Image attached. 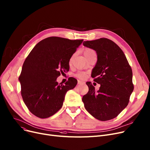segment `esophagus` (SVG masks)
Masks as SVG:
<instances>
[{
    "mask_svg": "<svg viewBox=\"0 0 150 150\" xmlns=\"http://www.w3.org/2000/svg\"><path fill=\"white\" fill-rule=\"evenodd\" d=\"M78 84H84V82H83L81 81H80V80H78Z\"/></svg>",
    "mask_w": 150,
    "mask_h": 150,
    "instance_id": "esophagus-1",
    "label": "esophagus"
}]
</instances>
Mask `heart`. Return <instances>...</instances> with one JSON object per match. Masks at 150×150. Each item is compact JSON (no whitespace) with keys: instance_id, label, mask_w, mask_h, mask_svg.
I'll return each mask as SVG.
<instances>
[{"instance_id":"1","label":"heart","mask_w":150,"mask_h":150,"mask_svg":"<svg viewBox=\"0 0 150 150\" xmlns=\"http://www.w3.org/2000/svg\"><path fill=\"white\" fill-rule=\"evenodd\" d=\"M83 53H84V55L85 56V57L87 58L88 57H89L91 54H94L96 53L95 52H94L93 50L91 49H85L83 51ZM76 76L80 78V79H81V80H83L84 79V78L86 77V74L84 73H83V72H80L76 74Z\"/></svg>"}]
</instances>
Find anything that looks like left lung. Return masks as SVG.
Wrapping results in <instances>:
<instances>
[{"label": "left lung", "instance_id": "1", "mask_svg": "<svg viewBox=\"0 0 150 150\" xmlns=\"http://www.w3.org/2000/svg\"><path fill=\"white\" fill-rule=\"evenodd\" d=\"M83 45L97 53L91 76L100 84L96 92L92 83L86 82L89 91L82 98L84 108L99 120L114 119L127 106L134 90L131 67L122 50L109 39L84 41Z\"/></svg>", "mask_w": 150, "mask_h": 150}]
</instances>
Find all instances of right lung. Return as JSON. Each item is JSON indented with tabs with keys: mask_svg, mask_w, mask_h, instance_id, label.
<instances>
[{
	"mask_svg": "<svg viewBox=\"0 0 150 150\" xmlns=\"http://www.w3.org/2000/svg\"><path fill=\"white\" fill-rule=\"evenodd\" d=\"M83 41L52 36L38 42L25 60L19 80L21 96L29 111L45 119L61 108L66 92L74 89L77 80L69 78L64 85L57 78L68 72L69 61Z\"/></svg>",
	"mask_w": 150,
	"mask_h": 150,
	"instance_id": "obj_1",
	"label": "right lung"
}]
</instances>
